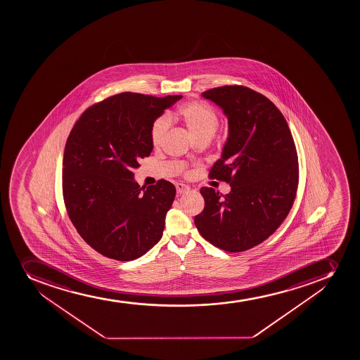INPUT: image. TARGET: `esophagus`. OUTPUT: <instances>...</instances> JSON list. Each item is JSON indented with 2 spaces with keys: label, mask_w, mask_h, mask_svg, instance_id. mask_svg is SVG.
I'll return each mask as SVG.
<instances>
[{
  "label": "esophagus",
  "mask_w": 360,
  "mask_h": 360,
  "mask_svg": "<svg viewBox=\"0 0 360 360\" xmlns=\"http://www.w3.org/2000/svg\"><path fill=\"white\" fill-rule=\"evenodd\" d=\"M176 190H177L178 195H183V193H189L190 188L186 184H182V183H179L176 186Z\"/></svg>",
  "instance_id": "1"
}]
</instances>
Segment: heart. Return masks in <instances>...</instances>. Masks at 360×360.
Masks as SVG:
<instances>
[{
    "label": "heart",
    "instance_id": "b5f03b06",
    "mask_svg": "<svg viewBox=\"0 0 360 360\" xmlns=\"http://www.w3.org/2000/svg\"><path fill=\"white\" fill-rule=\"evenodd\" d=\"M181 122L197 142L207 143L214 137L218 128L217 114L212 108L200 101H190L178 108L177 112L169 117ZM167 130V117H158L150 129V139L153 146L163 142Z\"/></svg>",
    "mask_w": 360,
    "mask_h": 360
}]
</instances>
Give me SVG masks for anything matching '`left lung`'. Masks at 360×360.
<instances>
[{
	"label": "left lung",
	"mask_w": 360,
	"mask_h": 360,
	"mask_svg": "<svg viewBox=\"0 0 360 360\" xmlns=\"http://www.w3.org/2000/svg\"><path fill=\"white\" fill-rule=\"evenodd\" d=\"M223 109L229 137L209 177L226 182L223 196L202 188L200 235L226 252H242L269 238L283 223L298 188V156L288 122L267 97L243 86L202 94Z\"/></svg>",
	"instance_id": "obj_1"
}]
</instances>
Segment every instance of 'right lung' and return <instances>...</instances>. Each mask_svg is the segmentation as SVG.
Masks as SVG:
<instances>
[{"label":"right lung","instance_id":"add662e5","mask_svg":"<svg viewBox=\"0 0 360 360\" xmlns=\"http://www.w3.org/2000/svg\"><path fill=\"white\" fill-rule=\"evenodd\" d=\"M181 95L122 93L88 108L65 143L63 200L79 236L97 252L129 262L162 238L176 189L160 179L139 188L134 169L153 151L150 129Z\"/></svg>","mask_w":360,"mask_h":360}]
</instances>
